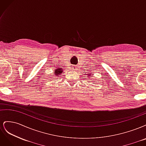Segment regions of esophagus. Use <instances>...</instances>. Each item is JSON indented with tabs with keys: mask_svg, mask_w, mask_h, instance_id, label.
Segmentation results:
<instances>
[{
	"mask_svg": "<svg viewBox=\"0 0 146 146\" xmlns=\"http://www.w3.org/2000/svg\"><path fill=\"white\" fill-rule=\"evenodd\" d=\"M77 67L76 66L73 65L72 66V70H77Z\"/></svg>",
	"mask_w": 146,
	"mask_h": 146,
	"instance_id": "esophagus-1",
	"label": "esophagus"
}]
</instances>
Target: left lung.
<instances>
[{
  "label": "left lung",
  "mask_w": 146,
  "mask_h": 146,
  "mask_svg": "<svg viewBox=\"0 0 146 146\" xmlns=\"http://www.w3.org/2000/svg\"><path fill=\"white\" fill-rule=\"evenodd\" d=\"M89 75L90 76V74H89ZM91 76H90V77H91ZM88 77H89V76H88Z\"/></svg>",
  "instance_id": "8db88e82"
}]
</instances>
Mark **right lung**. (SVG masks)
I'll return each instance as SVG.
<instances>
[{
  "instance_id": "add662e5",
  "label": "right lung",
  "mask_w": 146,
  "mask_h": 146,
  "mask_svg": "<svg viewBox=\"0 0 146 146\" xmlns=\"http://www.w3.org/2000/svg\"><path fill=\"white\" fill-rule=\"evenodd\" d=\"M61 70H62V69H61V68L56 69L55 70V74L56 76H60V74L61 73L63 72V71H61Z\"/></svg>"
}]
</instances>
